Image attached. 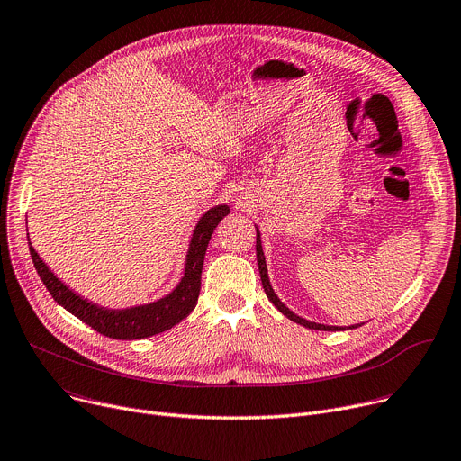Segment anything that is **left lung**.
Here are the masks:
<instances>
[{
  "instance_id": "obj_1",
  "label": "left lung",
  "mask_w": 461,
  "mask_h": 461,
  "mask_svg": "<svg viewBox=\"0 0 461 461\" xmlns=\"http://www.w3.org/2000/svg\"><path fill=\"white\" fill-rule=\"evenodd\" d=\"M255 229H257V260H258V269H260V278H262V286H264V292H266V295H267V299L275 304V308L280 312V313H285L288 320H292V321H295V323H299V325H303V327H306V329H313V330H329V332H336V330H345L343 327H330V325H321V323H312V321H306L304 317H299L297 313H294L285 303H282L278 297H276V294L273 292V286H271V282H269V275H267V266H266V257H264V249H262V240H260V230H258V227L255 225ZM357 327H360V325H357ZM354 325H350L348 329H357Z\"/></svg>"
}]
</instances>
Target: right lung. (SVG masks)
Returning <instances> with one entry per match:
<instances>
[{
	"label": "right lung",
	"instance_id": "add662e5",
	"mask_svg": "<svg viewBox=\"0 0 461 461\" xmlns=\"http://www.w3.org/2000/svg\"><path fill=\"white\" fill-rule=\"evenodd\" d=\"M229 212L230 208L227 204H216L199 218L188 243L185 273L179 285L162 299L129 308H104L77 295L44 264V260L31 245L29 234L27 243L32 264L37 267L39 276L42 278L44 286L57 301V304H60L69 313H74L77 320H81L85 325L92 327L103 336L113 339H141L169 330L176 323H181L195 308L201 290V269L210 236Z\"/></svg>",
	"mask_w": 461,
	"mask_h": 461
}]
</instances>
